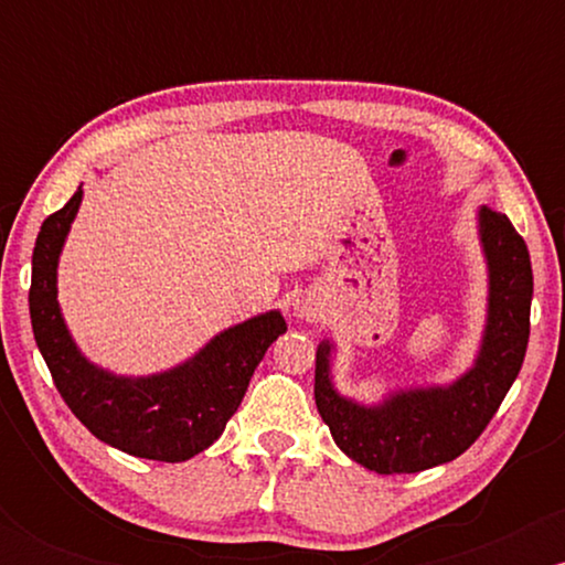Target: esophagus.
I'll return each instance as SVG.
<instances>
[{
    "label": "esophagus",
    "instance_id": "1",
    "mask_svg": "<svg viewBox=\"0 0 565 565\" xmlns=\"http://www.w3.org/2000/svg\"><path fill=\"white\" fill-rule=\"evenodd\" d=\"M295 316L305 323H313L319 321L321 316V302L316 297H297L295 300Z\"/></svg>",
    "mask_w": 565,
    "mask_h": 565
}]
</instances>
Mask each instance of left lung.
<instances>
[{
	"mask_svg": "<svg viewBox=\"0 0 565 565\" xmlns=\"http://www.w3.org/2000/svg\"><path fill=\"white\" fill-rule=\"evenodd\" d=\"M476 220L489 295L481 345L468 372L446 385L395 387L377 404H361L337 391L334 342L321 340L316 348L321 419L353 462L380 476L436 468L468 451L521 372L534 297L529 246L502 212L481 206Z\"/></svg>",
	"mask_w": 565,
	"mask_h": 565,
	"instance_id": "left-lung-1",
	"label": "left lung"
}]
</instances>
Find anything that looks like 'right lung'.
I'll use <instances>...</instances> for the list:
<instances>
[{
    "label": "right lung",
    "instance_id": "obj_1",
    "mask_svg": "<svg viewBox=\"0 0 565 565\" xmlns=\"http://www.w3.org/2000/svg\"><path fill=\"white\" fill-rule=\"evenodd\" d=\"M82 196L79 185L36 236L29 310L39 353L57 393L95 438L132 457L185 462L223 436L265 350L287 332V321L281 310H265L157 374L132 377L93 364L71 337L57 302V263Z\"/></svg>",
    "mask_w": 565,
    "mask_h": 565
}]
</instances>
